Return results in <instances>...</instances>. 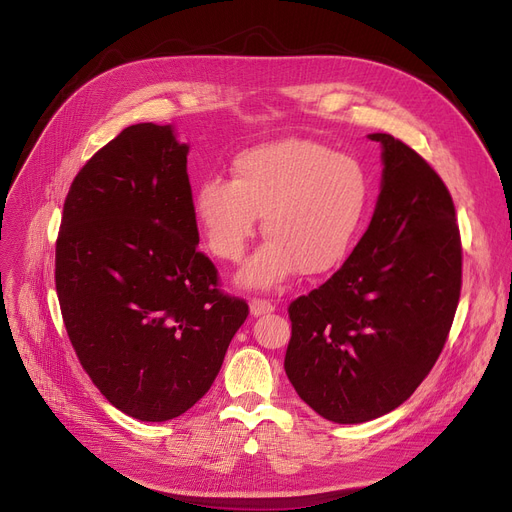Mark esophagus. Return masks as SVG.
<instances>
[{
	"label": "esophagus",
	"instance_id": "obj_1",
	"mask_svg": "<svg viewBox=\"0 0 512 512\" xmlns=\"http://www.w3.org/2000/svg\"><path fill=\"white\" fill-rule=\"evenodd\" d=\"M276 307H274V303L272 301H267V299H251V313L253 315H265V313H272Z\"/></svg>",
	"mask_w": 512,
	"mask_h": 512
}]
</instances>
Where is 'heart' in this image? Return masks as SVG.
Here are the masks:
<instances>
[{
  "label": "heart",
  "mask_w": 512,
  "mask_h": 512,
  "mask_svg": "<svg viewBox=\"0 0 512 512\" xmlns=\"http://www.w3.org/2000/svg\"><path fill=\"white\" fill-rule=\"evenodd\" d=\"M371 207V180L355 157L284 139L234 157L230 180L207 178L193 193L205 247L238 261L257 232L267 238L240 272L251 288H272L294 272L328 274L353 251Z\"/></svg>",
  "instance_id": "b5f03b06"
}]
</instances>
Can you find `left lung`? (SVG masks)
<instances>
[{
  "label": "left lung",
  "mask_w": 512,
  "mask_h": 512,
  "mask_svg": "<svg viewBox=\"0 0 512 512\" xmlns=\"http://www.w3.org/2000/svg\"><path fill=\"white\" fill-rule=\"evenodd\" d=\"M382 143V193L340 270L288 305L284 369L307 405L334 423L400 407L448 340L463 284L456 211L440 174L392 134Z\"/></svg>",
  "instance_id": "obj_1"
}]
</instances>
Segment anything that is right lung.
<instances>
[{
	"label": "right lung",
	"mask_w": 512,
	"mask_h": 512,
	"mask_svg": "<svg viewBox=\"0 0 512 512\" xmlns=\"http://www.w3.org/2000/svg\"><path fill=\"white\" fill-rule=\"evenodd\" d=\"M188 147L132 124L74 176L56 240V290L74 353L99 392L168 421L211 388L249 305L197 249Z\"/></svg>",
	"instance_id": "add662e5"
}]
</instances>
